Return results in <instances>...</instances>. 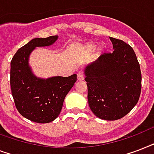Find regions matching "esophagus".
Wrapping results in <instances>:
<instances>
[{
  "label": "esophagus",
  "mask_w": 154,
  "mask_h": 154,
  "mask_svg": "<svg viewBox=\"0 0 154 154\" xmlns=\"http://www.w3.org/2000/svg\"><path fill=\"white\" fill-rule=\"evenodd\" d=\"M77 79H78L79 81L83 80V79H84V75H83V72H79V73L77 74Z\"/></svg>",
  "instance_id": "esophagus-1"
}]
</instances>
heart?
Here are the masks:
<instances>
[{"label":"heart","mask_w":154,"mask_h":154,"mask_svg":"<svg viewBox=\"0 0 154 154\" xmlns=\"http://www.w3.org/2000/svg\"><path fill=\"white\" fill-rule=\"evenodd\" d=\"M95 47H96V44L92 43V42H89V43L86 44L85 46H83V51H84L85 53L90 54L95 50ZM104 50H105V48H104V46H103V45L99 46V48L96 50V52L94 53V57L95 58L100 57L104 52Z\"/></svg>","instance_id":"b5f03b06"}]
</instances>
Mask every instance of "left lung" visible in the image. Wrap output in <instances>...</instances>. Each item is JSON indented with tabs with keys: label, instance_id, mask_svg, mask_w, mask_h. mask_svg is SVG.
<instances>
[{
	"label": "left lung",
	"instance_id": "8db88e82",
	"mask_svg": "<svg viewBox=\"0 0 154 154\" xmlns=\"http://www.w3.org/2000/svg\"><path fill=\"white\" fill-rule=\"evenodd\" d=\"M114 51L104 53L84 70L88 100L92 112L102 120L124 117L137 103L141 91L140 64L133 49L111 38Z\"/></svg>",
	"mask_w": 154,
	"mask_h": 154
}]
</instances>
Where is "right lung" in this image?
Listing matches in <instances>:
<instances>
[{
	"mask_svg": "<svg viewBox=\"0 0 154 154\" xmlns=\"http://www.w3.org/2000/svg\"><path fill=\"white\" fill-rule=\"evenodd\" d=\"M58 36L32 39L19 49L10 63V86L17 109L26 119L40 124L58 117L64 99L74 86L77 75L40 79L29 66V57L35 47L51 46Z\"/></svg>",
	"mask_w": 154,
	"mask_h": 154,
	"instance_id": "add662e5",
	"label": "right lung"
}]
</instances>
